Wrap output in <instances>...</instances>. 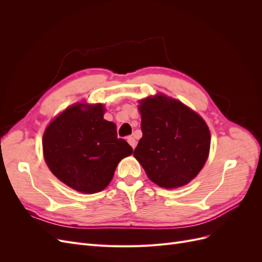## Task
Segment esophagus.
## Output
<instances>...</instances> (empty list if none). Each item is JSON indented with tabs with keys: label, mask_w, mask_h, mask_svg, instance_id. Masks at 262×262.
Returning <instances> with one entry per match:
<instances>
[{
	"label": "esophagus",
	"mask_w": 262,
	"mask_h": 262,
	"mask_svg": "<svg viewBox=\"0 0 262 262\" xmlns=\"http://www.w3.org/2000/svg\"><path fill=\"white\" fill-rule=\"evenodd\" d=\"M126 141H128V143H129L133 148L136 147V145H137V141H136V139H134L132 136H130V137L126 138Z\"/></svg>",
	"instance_id": "obj_1"
}]
</instances>
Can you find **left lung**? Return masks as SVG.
Here are the masks:
<instances>
[{
	"label": "left lung",
	"instance_id": "obj_1",
	"mask_svg": "<svg viewBox=\"0 0 262 262\" xmlns=\"http://www.w3.org/2000/svg\"><path fill=\"white\" fill-rule=\"evenodd\" d=\"M143 137L134 157L160 187H181L193 179L207 161L210 131L203 119L182 102L164 95L141 101Z\"/></svg>",
	"mask_w": 262,
	"mask_h": 262
}]
</instances>
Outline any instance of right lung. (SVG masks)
Here are the masks:
<instances>
[{"label":"right lung","mask_w":262,"mask_h":262,"mask_svg":"<svg viewBox=\"0 0 262 262\" xmlns=\"http://www.w3.org/2000/svg\"><path fill=\"white\" fill-rule=\"evenodd\" d=\"M45 160L55 177L77 191L95 193L113 179L118 163L133 148L118 139L114 122L104 119V106L76 104L46 129Z\"/></svg>","instance_id":"add662e5"}]
</instances>
